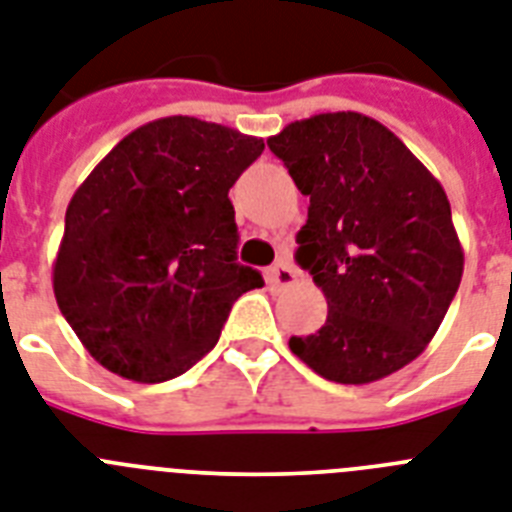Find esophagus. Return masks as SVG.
Listing matches in <instances>:
<instances>
[{
    "label": "esophagus",
    "instance_id": "34e87169",
    "mask_svg": "<svg viewBox=\"0 0 512 512\" xmlns=\"http://www.w3.org/2000/svg\"><path fill=\"white\" fill-rule=\"evenodd\" d=\"M296 278H299V273H296L289 260H281V263L270 268V283L273 286H291V283H296Z\"/></svg>",
    "mask_w": 512,
    "mask_h": 512
}]
</instances>
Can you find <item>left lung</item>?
<instances>
[{
	"instance_id": "left-lung-1",
	"label": "left lung",
	"mask_w": 512,
	"mask_h": 512,
	"mask_svg": "<svg viewBox=\"0 0 512 512\" xmlns=\"http://www.w3.org/2000/svg\"><path fill=\"white\" fill-rule=\"evenodd\" d=\"M268 148L309 197L296 263L328 317L289 349L341 385L393 375L427 349L463 276L448 195L377 119L336 111L291 122Z\"/></svg>"
}]
</instances>
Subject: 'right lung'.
Masks as SVG:
<instances>
[{
  "label": "right lung",
  "instance_id": "right-lung-1",
  "mask_svg": "<svg viewBox=\"0 0 512 512\" xmlns=\"http://www.w3.org/2000/svg\"><path fill=\"white\" fill-rule=\"evenodd\" d=\"M260 137L166 117L119 140L72 195L54 260L64 320L98 364L135 382L184 375L263 276L236 263L229 190Z\"/></svg>",
  "mask_w": 512,
  "mask_h": 512
}]
</instances>
